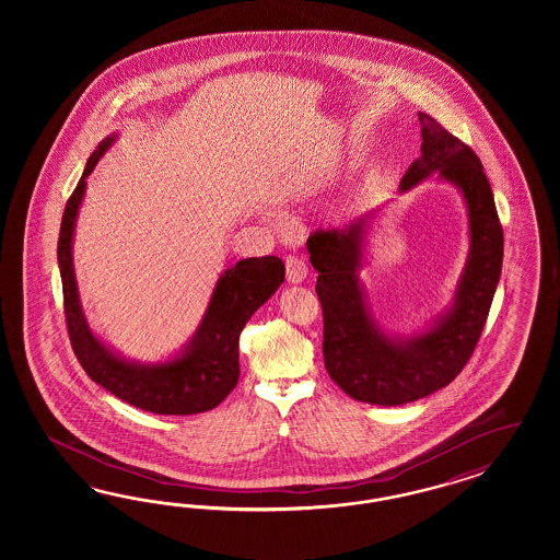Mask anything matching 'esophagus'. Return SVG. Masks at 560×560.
I'll return each mask as SVG.
<instances>
[{
	"instance_id": "1",
	"label": "esophagus",
	"mask_w": 560,
	"mask_h": 560,
	"mask_svg": "<svg viewBox=\"0 0 560 560\" xmlns=\"http://www.w3.org/2000/svg\"><path fill=\"white\" fill-rule=\"evenodd\" d=\"M285 269L289 283H302L307 277V265L302 256L289 255L285 258Z\"/></svg>"
}]
</instances>
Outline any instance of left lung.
<instances>
[{
	"label": "left lung",
	"mask_w": 560,
	"mask_h": 560,
	"mask_svg": "<svg viewBox=\"0 0 560 560\" xmlns=\"http://www.w3.org/2000/svg\"><path fill=\"white\" fill-rule=\"evenodd\" d=\"M419 119L421 158L408 166L400 190L440 172L441 178L462 190L468 205L470 255L454 307L424 335L390 339L373 323L357 275L365 221L318 230L307 240L310 262L318 271L326 372L351 398L380 407L407 405L456 380L482 335L503 265V228L478 155L429 115L419 113Z\"/></svg>",
	"instance_id": "8db88e82"
}]
</instances>
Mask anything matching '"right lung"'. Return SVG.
Instances as JSON below:
<instances>
[{
  "instance_id": "obj_1",
  "label": "right lung",
  "mask_w": 560,
  "mask_h": 560,
  "mask_svg": "<svg viewBox=\"0 0 560 560\" xmlns=\"http://www.w3.org/2000/svg\"><path fill=\"white\" fill-rule=\"evenodd\" d=\"M110 143L113 137L104 139L98 150L90 155L84 174L66 205L57 242L71 349L96 384L131 407L155 415H197L211 410L236 388L240 332L283 283L285 265L277 256H260L244 258L223 272L195 339L174 361L164 365H136L113 355L85 324L71 265L73 223L84 197L85 176Z\"/></svg>"
}]
</instances>
